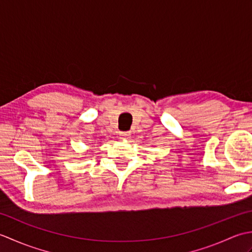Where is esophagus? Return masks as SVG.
I'll use <instances>...</instances> for the list:
<instances>
[{
    "instance_id": "1",
    "label": "esophagus",
    "mask_w": 252,
    "mask_h": 252,
    "mask_svg": "<svg viewBox=\"0 0 252 252\" xmlns=\"http://www.w3.org/2000/svg\"><path fill=\"white\" fill-rule=\"evenodd\" d=\"M119 136L123 137V138H129L131 136V133L130 132H120Z\"/></svg>"
}]
</instances>
